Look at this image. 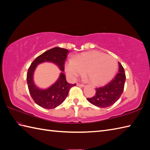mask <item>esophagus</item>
Masks as SVG:
<instances>
[{
	"label": "esophagus",
	"instance_id": "34e87169",
	"mask_svg": "<svg viewBox=\"0 0 150 150\" xmlns=\"http://www.w3.org/2000/svg\"><path fill=\"white\" fill-rule=\"evenodd\" d=\"M77 85L78 86H79V87H82V88L85 86V85H84V84H77Z\"/></svg>",
	"mask_w": 150,
	"mask_h": 150
}]
</instances>
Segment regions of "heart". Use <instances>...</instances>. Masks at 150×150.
<instances>
[{"mask_svg": "<svg viewBox=\"0 0 150 150\" xmlns=\"http://www.w3.org/2000/svg\"><path fill=\"white\" fill-rule=\"evenodd\" d=\"M118 63L114 57L97 51L85 52L69 60L64 69L71 80H75L85 71V77L93 85H103L113 78Z\"/></svg>", "mask_w": 150, "mask_h": 150, "instance_id": "obj_1", "label": "heart"}]
</instances>
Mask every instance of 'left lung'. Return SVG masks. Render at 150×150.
<instances>
[{"label": "left lung", "instance_id": "8db88e82", "mask_svg": "<svg viewBox=\"0 0 150 150\" xmlns=\"http://www.w3.org/2000/svg\"><path fill=\"white\" fill-rule=\"evenodd\" d=\"M119 73L112 81L103 87L96 88V93L87 100L91 104L98 108H107L115 104L122 95L126 75L122 64L119 62Z\"/></svg>", "mask_w": 150, "mask_h": 150}]
</instances>
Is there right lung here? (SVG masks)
<instances>
[{"label": "right lung", "mask_w": 150, "mask_h": 150, "mask_svg": "<svg viewBox=\"0 0 150 150\" xmlns=\"http://www.w3.org/2000/svg\"><path fill=\"white\" fill-rule=\"evenodd\" d=\"M68 50L62 47H54L46 51L37 57L31 64L27 73V83L30 93L37 104L46 109H53L61 104L69 93V89L76 86L66 81L64 71V64ZM52 62L58 66L62 72L55 83L46 89H40L34 84L33 74L36 67L41 63Z\"/></svg>", "instance_id": "right-lung-1"}]
</instances>
